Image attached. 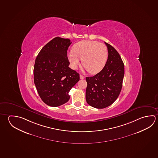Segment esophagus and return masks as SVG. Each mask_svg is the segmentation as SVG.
Masks as SVG:
<instances>
[{
    "instance_id": "34e87169",
    "label": "esophagus",
    "mask_w": 158,
    "mask_h": 158,
    "mask_svg": "<svg viewBox=\"0 0 158 158\" xmlns=\"http://www.w3.org/2000/svg\"><path fill=\"white\" fill-rule=\"evenodd\" d=\"M80 78L81 79H84V78H85V77H84L83 75H80Z\"/></svg>"
}]
</instances>
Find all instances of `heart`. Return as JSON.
<instances>
[{
	"mask_svg": "<svg viewBox=\"0 0 158 158\" xmlns=\"http://www.w3.org/2000/svg\"><path fill=\"white\" fill-rule=\"evenodd\" d=\"M73 52L68 54V59L74 69L80 64L82 59L83 67L90 74H97L105 67L108 60V52L105 45L91 40H83L76 43Z\"/></svg>",
	"mask_w": 158,
	"mask_h": 158,
	"instance_id": "heart-1",
	"label": "heart"
}]
</instances>
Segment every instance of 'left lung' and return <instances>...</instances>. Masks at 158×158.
Segmentation results:
<instances>
[{"instance_id": "8db88e82", "label": "left lung", "mask_w": 158, "mask_h": 158, "mask_svg": "<svg viewBox=\"0 0 158 158\" xmlns=\"http://www.w3.org/2000/svg\"><path fill=\"white\" fill-rule=\"evenodd\" d=\"M105 44L108 51L105 67L96 75L86 78V102L98 109L106 108L116 100L124 76V65L119 53L111 45Z\"/></svg>"}]
</instances>
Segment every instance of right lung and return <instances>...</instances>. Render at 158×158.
Wrapping results in <instances>:
<instances>
[{
	"label": "right lung",
	"instance_id": "1",
	"mask_svg": "<svg viewBox=\"0 0 158 158\" xmlns=\"http://www.w3.org/2000/svg\"><path fill=\"white\" fill-rule=\"evenodd\" d=\"M70 40L56 37L40 51L34 66V81L47 105L56 107L69 100L70 89L78 83V73L70 69L67 50Z\"/></svg>",
	"mask_w": 158,
	"mask_h": 158
}]
</instances>
